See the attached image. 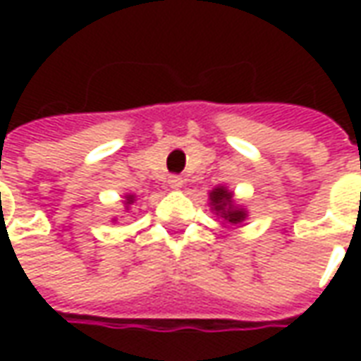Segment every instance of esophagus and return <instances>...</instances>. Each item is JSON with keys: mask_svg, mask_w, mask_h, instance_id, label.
<instances>
[{"mask_svg": "<svg viewBox=\"0 0 361 361\" xmlns=\"http://www.w3.org/2000/svg\"><path fill=\"white\" fill-rule=\"evenodd\" d=\"M168 183H170V188L180 189L181 185H183V178H181V176H170V180H168Z\"/></svg>", "mask_w": 361, "mask_h": 361, "instance_id": "obj_1", "label": "esophagus"}]
</instances>
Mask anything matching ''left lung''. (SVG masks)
Returning a JSON list of instances; mask_svg holds the SVG:
<instances>
[{"label":"left lung","mask_w":361,"mask_h":361,"mask_svg":"<svg viewBox=\"0 0 361 361\" xmlns=\"http://www.w3.org/2000/svg\"><path fill=\"white\" fill-rule=\"evenodd\" d=\"M211 204L214 207V211L220 212L222 219H226L232 224H238L245 219V212L242 209H235L232 204V193L226 191L224 188H216L211 193Z\"/></svg>","instance_id":"left-lung-1"}]
</instances>
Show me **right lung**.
<instances>
[{"label": "right lung", "mask_w": 361, "mask_h": 361, "mask_svg": "<svg viewBox=\"0 0 361 361\" xmlns=\"http://www.w3.org/2000/svg\"><path fill=\"white\" fill-rule=\"evenodd\" d=\"M133 201H135L133 195H129V197H127V204H131V203H133Z\"/></svg>", "instance_id": "1"}]
</instances>
